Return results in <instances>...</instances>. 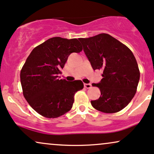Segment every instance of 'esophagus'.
Masks as SVG:
<instances>
[{
	"label": "esophagus",
	"instance_id": "obj_1",
	"mask_svg": "<svg viewBox=\"0 0 154 154\" xmlns=\"http://www.w3.org/2000/svg\"><path fill=\"white\" fill-rule=\"evenodd\" d=\"M91 83H84V87L86 88H91Z\"/></svg>",
	"mask_w": 154,
	"mask_h": 154
}]
</instances>
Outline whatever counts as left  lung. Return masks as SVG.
<instances>
[{"label":"left lung","instance_id":"8db88e82","mask_svg":"<svg viewBox=\"0 0 154 154\" xmlns=\"http://www.w3.org/2000/svg\"><path fill=\"white\" fill-rule=\"evenodd\" d=\"M80 41L93 69L102 71L103 79L92 84L100 91L99 98L91 101L92 106L106 113L120 111L130 103L137 89L140 72L136 58L128 47L109 34Z\"/></svg>","mask_w":154,"mask_h":154}]
</instances>
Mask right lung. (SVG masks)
Returning a JSON list of instances; mask_svg holds the SVG:
<instances>
[{
    "label": "right lung",
    "instance_id": "obj_1",
    "mask_svg": "<svg viewBox=\"0 0 154 154\" xmlns=\"http://www.w3.org/2000/svg\"><path fill=\"white\" fill-rule=\"evenodd\" d=\"M82 46L76 38H51L35 47L20 71L23 96L29 105L43 116L57 118L71 109L74 94L83 88L81 80L59 79L58 74L72 53Z\"/></svg>",
    "mask_w": 154,
    "mask_h": 154
}]
</instances>
